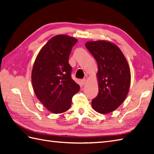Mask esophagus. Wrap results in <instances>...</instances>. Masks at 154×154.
I'll return each instance as SVG.
<instances>
[{
    "label": "esophagus",
    "instance_id": "1",
    "mask_svg": "<svg viewBox=\"0 0 154 154\" xmlns=\"http://www.w3.org/2000/svg\"><path fill=\"white\" fill-rule=\"evenodd\" d=\"M85 82H86V79H82L81 81V85H83L85 83Z\"/></svg>",
    "mask_w": 154,
    "mask_h": 154
}]
</instances>
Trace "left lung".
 I'll use <instances>...</instances> for the list:
<instances>
[{
  "instance_id": "1",
  "label": "left lung",
  "mask_w": 154,
  "mask_h": 154,
  "mask_svg": "<svg viewBox=\"0 0 154 154\" xmlns=\"http://www.w3.org/2000/svg\"><path fill=\"white\" fill-rule=\"evenodd\" d=\"M85 46L98 65L99 93L92 100L97 112L106 114L116 110L128 93L130 71L122 52L110 42H88Z\"/></svg>"
}]
</instances>
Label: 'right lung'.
Masks as SVG:
<instances>
[{
    "label": "right lung",
    "instance_id": "obj_1",
    "mask_svg": "<svg viewBox=\"0 0 154 154\" xmlns=\"http://www.w3.org/2000/svg\"><path fill=\"white\" fill-rule=\"evenodd\" d=\"M77 40L67 35L51 38L35 59L32 72L34 93L51 112H64L71 105L72 97L80 87L71 78L69 57Z\"/></svg>",
    "mask_w": 154,
    "mask_h": 154
}]
</instances>
